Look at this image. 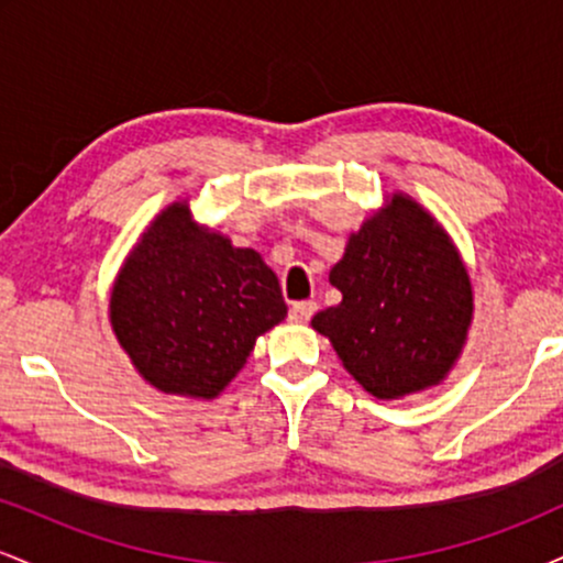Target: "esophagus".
Here are the masks:
<instances>
[{
  "mask_svg": "<svg viewBox=\"0 0 563 563\" xmlns=\"http://www.w3.org/2000/svg\"><path fill=\"white\" fill-rule=\"evenodd\" d=\"M314 312H318V303H314V301H296L294 307H290V320L307 322Z\"/></svg>",
  "mask_w": 563,
  "mask_h": 563,
  "instance_id": "34e87169",
  "label": "esophagus"
}]
</instances>
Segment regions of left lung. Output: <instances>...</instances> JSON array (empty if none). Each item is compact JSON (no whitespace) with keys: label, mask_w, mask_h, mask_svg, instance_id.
I'll use <instances>...</instances> for the list:
<instances>
[{"label":"left lung","mask_w":563,"mask_h":563,"mask_svg":"<svg viewBox=\"0 0 563 563\" xmlns=\"http://www.w3.org/2000/svg\"><path fill=\"white\" fill-rule=\"evenodd\" d=\"M328 280L341 303L314 314L312 328L373 397L437 386L461 357L474 318L471 277L442 224L410 196L394 192L349 235Z\"/></svg>","instance_id":"1"}]
</instances>
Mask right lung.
Returning <instances> with one entry per match:
<instances>
[{
  "instance_id": "obj_1",
  "label": "right lung",
  "mask_w": 563,
  "mask_h": 563,
  "mask_svg": "<svg viewBox=\"0 0 563 563\" xmlns=\"http://www.w3.org/2000/svg\"><path fill=\"white\" fill-rule=\"evenodd\" d=\"M286 314L262 256L192 222L187 200L153 219L111 290L121 349L147 384L179 397L214 399Z\"/></svg>"
}]
</instances>
